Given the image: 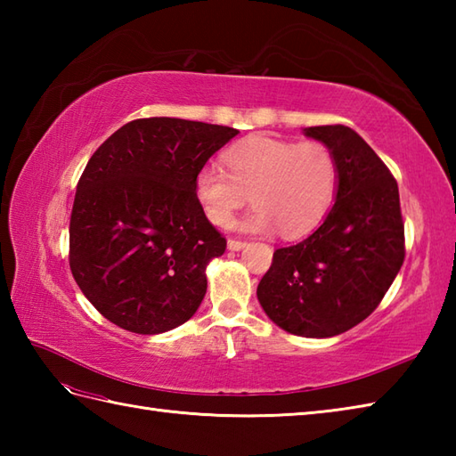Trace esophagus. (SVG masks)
Here are the masks:
<instances>
[{
	"mask_svg": "<svg viewBox=\"0 0 456 456\" xmlns=\"http://www.w3.org/2000/svg\"><path fill=\"white\" fill-rule=\"evenodd\" d=\"M243 247H247V240H240V239H229L227 240L229 250H240Z\"/></svg>",
	"mask_w": 456,
	"mask_h": 456,
	"instance_id": "1",
	"label": "esophagus"
}]
</instances>
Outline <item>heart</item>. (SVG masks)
Listing matches in <instances>:
<instances>
[{"instance_id": "heart-1", "label": "heart", "mask_w": 456, "mask_h": 456, "mask_svg": "<svg viewBox=\"0 0 456 456\" xmlns=\"http://www.w3.org/2000/svg\"><path fill=\"white\" fill-rule=\"evenodd\" d=\"M225 168L201 167L193 193L206 217L229 227L245 203H255L240 229L270 233L280 227L284 237H302L331 208L337 191V162L331 149L319 141H289L255 134L223 152Z\"/></svg>"}]
</instances>
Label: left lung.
<instances>
[{
  "instance_id": "1",
  "label": "left lung",
  "mask_w": 456,
  "mask_h": 456,
  "mask_svg": "<svg viewBox=\"0 0 456 456\" xmlns=\"http://www.w3.org/2000/svg\"><path fill=\"white\" fill-rule=\"evenodd\" d=\"M337 162V193L325 221L302 243L274 250L256 288L284 331L325 338L370 315L403 265L398 182L366 141L345 125L304 129Z\"/></svg>"
}]
</instances>
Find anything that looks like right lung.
<instances>
[{
	"mask_svg": "<svg viewBox=\"0 0 456 456\" xmlns=\"http://www.w3.org/2000/svg\"><path fill=\"white\" fill-rule=\"evenodd\" d=\"M239 131L176 118L134 119L92 154L70 216V270L82 294L125 331L186 323L227 240L193 193L201 167Z\"/></svg>",
	"mask_w": 456,
	"mask_h": 456,
	"instance_id": "obj_1",
	"label": "right lung"
}]
</instances>
